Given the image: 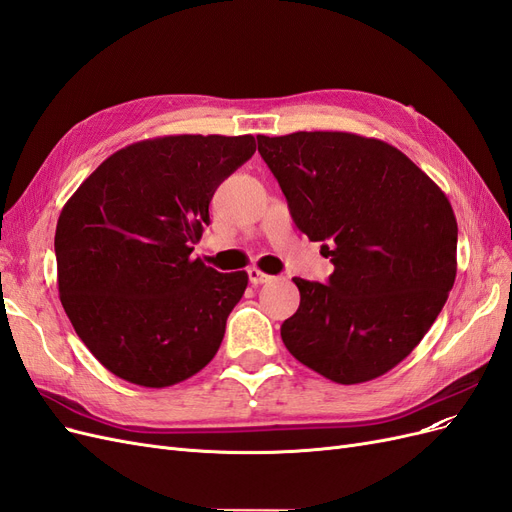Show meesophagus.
<instances>
[{
    "instance_id": "34e87169",
    "label": "esophagus",
    "mask_w": 512,
    "mask_h": 512,
    "mask_svg": "<svg viewBox=\"0 0 512 512\" xmlns=\"http://www.w3.org/2000/svg\"><path fill=\"white\" fill-rule=\"evenodd\" d=\"M247 277H250V282H252L254 286H258V284H267V282H271V280H273L271 275L262 273V271H260V269H256V267L247 269Z\"/></svg>"
}]
</instances>
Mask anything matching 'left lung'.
I'll return each mask as SVG.
<instances>
[{
  "label": "left lung",
  "mask_w": 512,
  "mask_h": 512,
  "mask_svg": "<svg viewBox=\"0 0 512 512\" xmlns=\"http://www.w3.org/2000/svg\"><path fill=\"white\" fill-rule=\"evenodd\" d=\"M294 224L322 241L327 284L294 277L297 314L282 339L337 384L374 380L431 329L457 275V220L446 194L393 145L350 132L256 136Z\"/></svg>",
  "instance_id": "obj_1"
}]
</instances>
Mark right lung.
Masks as SVG:
<instances>
[{"instance_id": "add662e5", "label": "right lung", "mask_w": 512, "mask_h": 512, "mask_svg": "<svg viewBox=\"0 0 512 512\" xmlns=\"http://www.w3.org/2000/svg\"><path fill=\"white\" fill-rule=\"evenodd\" d=\"M254 151L252 134L134 143L106 158L61 209L59 299L117 378L162 389L218 352L247 273H218L190 254L218 185Z\"/></svg>"}]
</instances>
